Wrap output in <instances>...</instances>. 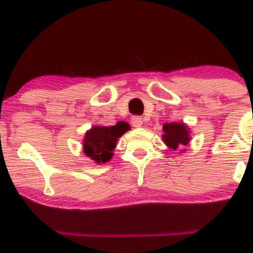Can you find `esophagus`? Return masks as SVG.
<instances>
[{
    "label": "esophagus",
    "instance_id": "1",
    "mask_svg": "<svg viewBox=\"0 0 253 253\" xmlns=\"http://www.w3.org/2000/svg\"><path fill=\"white\" fill-rule=\"evenodd\" d=\"M130 123H132V125L134 127H141L142 126V118L140 117H133L132 120H130Z\"/></svg>",
    "mask_w": 253,
    "mask_h": 253
}]
</instances>
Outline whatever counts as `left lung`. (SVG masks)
Segmentation results:
<instances>
[{"label":"left lung","instance_id":"left-lung-1","mask_svg":"<svg viewBox=\"0 0 253 253\" xmlns=\"http://www.w3.org/2000/svg\"><path fill=\"white\" fill-rule=\"evenodd\" d=\"M164 134L162 140L169 149L176 150L182 149L184 152V147H187L190 142V128L184 123H166L162 127Z\"/></svg>","mask_w":253,"mask_h":253}]
</instances>
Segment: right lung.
I'll use <instances>...</instances> for the list:
<instances>
[{
  "label": "right lung",
  "mask_w": 253,
  "mask_h": 253,
  "mask_svg": "<svg viewBox=\"0 0 253 253\" xmlns=\"http://www.w3.org/2000/svg\"><path fill=\"white\" fill-rule=\"evenodd\" d=\"M129 129L130 126L125 121L110 127L93 126L85 133L83 140L85 155L98 165L106 164L113 156L118 139Z\"/></svg>",
  "instance_id": "add662e5"
}]
</instances>
